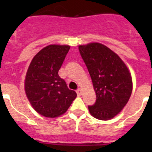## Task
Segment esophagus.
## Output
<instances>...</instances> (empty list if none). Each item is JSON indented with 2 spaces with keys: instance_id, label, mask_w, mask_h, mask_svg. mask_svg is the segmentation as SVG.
I'll return each instance as SVG.
<instances>
[{
  "instance_id": "1",
  "label": "esophagus",
  "mask_w": 152,
  "mask_h": 152,
  "mask_svg": "<svg viewBox=\"0 0 152 152\" xmlns=\"http://www.w3.org/2000/svg\"><path fill=\"white\" fill-rule=\"evenodd\" d=\"M76 93H77V95H82V89H81V88H79L78 90L76 91Z\"/></svg>"
}]
</instances>
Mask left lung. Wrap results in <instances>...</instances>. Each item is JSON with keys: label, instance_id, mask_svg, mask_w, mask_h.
Listing matches in <instances>:
<instances>
[{"label": "left lung", "instance_id": "1", "mask_svg": "<svg viewBox=\"0 0 152 152\" xmlns=\"http://www.w3.org/2000/svg\"><path fill=\"white\" fill-rule=\"evenodd\" d=\"M79 50L96 94L95 103L88 106L91 115L99 120H110L122 110L131 96L129 70L121 58L103 44L80 45Z\"/></svg>", "mask_w": 152, "mask_h": 152}]
</instances>
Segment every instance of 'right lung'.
Returning a JSON list of instances; mask_svg holds the SVG:
<instances>
[{
	"label": "right lung",
	"mask_w": 152,
	"mask_h": 152,
	"mask_svg": "<svg viewBox=\"0 0 152 152\" xmlns=\"http://www.w3.org/2000/svg\"><path fill=\"white\" fill-rule=\"evenodd\" d=\"M70 46L52 44L37 53L27 69L24 90L34 110L46 118L64 114L77 96L58 76Z\"/></svg>",
	"instance_id": "add662e5"
}]
</instances>
